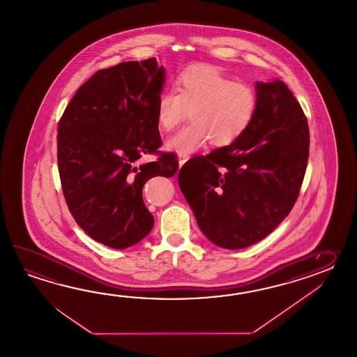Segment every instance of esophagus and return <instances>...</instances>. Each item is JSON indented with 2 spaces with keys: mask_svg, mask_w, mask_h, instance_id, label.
Segmentation results:
<instances>
[{
  "mask_svg": "<svg viewBox=\"0 0 357 357\" xmlns=\"http://www.w3.org/2000/svg\"><path fill=\"white\" fill-rule=\"evenodd\" d=\"M190 157L188 154H178L177 155V160H178V166L181 167L182 165L186 162V160H189Z\"/></svg>",
  "mask_w": 357,
  "mask_h": 357,
  "instance_id": "esophagus-1",
  "label": "esophagus"
}]
</instances>
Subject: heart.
Masks as SVG:
<instances>
[{"label":"heart","instance_id":"b5f03b06","mask_svg":"<svg viewBox=\"0 0 357 357\" xmlns=\"http://www.w3.org/2000/svg\"><path fill=\"white\" fill-rule=\"evenodd\" d=\"M175 90L163 91L155 107L163 131L174 129L190 109L191 122L165 143L171 152L190 154L209 139L214 145L231 144L248 130L257 112L258 96L250 84L236 82L211 66L186 68L177 76Z\"/></svg>","mask_w":357,"mask_h":357}]
</instances>
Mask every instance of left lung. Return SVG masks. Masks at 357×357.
<instances>
[{
	"instance_id": "1",
	"label": "left lung",
	"mask_w": 357,
	"mask_h": 357,
	"mask_svg": "<svg viewBox=\"0 0 357 357\" xmlns=\"http://www.w3.org/2000/svg\"><path fill=\"white\" fill-rule=\"evenodd\" d=\"M255 91L257 112L243 135L178 172L197 226L228 250L261 241L289 215L309 158L307 120L289 86L274 79Z\"/></svg>"
}]
</instances>
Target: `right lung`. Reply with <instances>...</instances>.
Returning a JSON list of instances; mask_svg holds the SVG:
<instances>
[{"mask_svg":"<svg viewBox=\"0 0 357 357\" xmlns=\"http://www.w3.org/2000/svg\"><path fill=\"white\" fill-rule=\"evenodd\" d=\"M166 70L155 59L99 70L77 89L59 123L57 162L68 211L84 232L126 249L152 231L143 186L172 177L175 154L142 163L160 146L155 107Z\"/></svg>","mask_w":357,"mask_h":357,"instance_id":"right-lung-1","label":"right lung"}]
</instances>
